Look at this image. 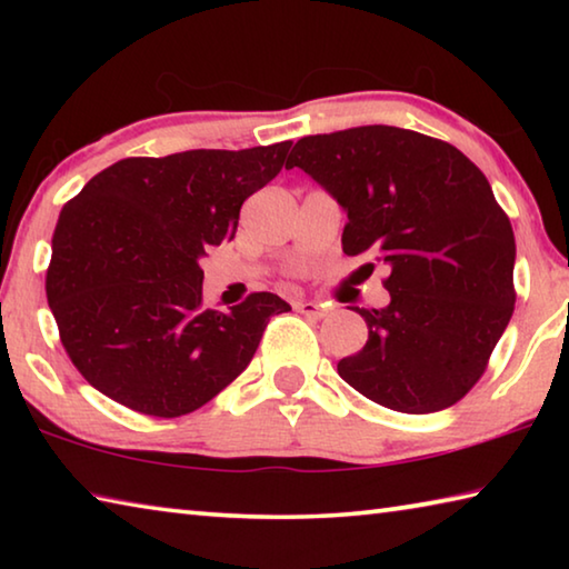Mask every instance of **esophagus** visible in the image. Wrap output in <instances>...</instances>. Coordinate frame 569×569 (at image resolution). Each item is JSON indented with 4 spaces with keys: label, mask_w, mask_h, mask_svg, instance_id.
Listing matches in <instances>:
<instances>
[{
    "label": "esophagus",
    "mask_w": 569,
    "mask_h": 569,
    "mask_svg": "<svg viewBox=\"0 0 569 569\" xmlns=\"http://www.w3.org/2000/svg\"><path fill=\"white\" fill-rule=\"evenodd\" d=\"M296 308H298V313L308 316V319H323V316L329 313V306L316 303V301H298Z\"/></svg>",
    "instance_id": "esophagus-1"
}]
</instances>
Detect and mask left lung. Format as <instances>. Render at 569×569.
Instances as JSON below:
<instances>
[{
  "label": "left lung",
  "instance_id": "obj_1",
  "mask_svg": "<svg viewBox=\"0 0 569 569\" xmlns=\"http://www.w3.org/2000/svg\"><path fill=\"white\" fill-rule=\"evenodd\" d=\"M286 168L339 200L346 256L371 253L391 271L387 308H353L369 341L339 361V377L393 411L457 403L485 373L517 298L512 223L485 172L449 142L391 124L308 134Z\"/></svg>",
  "mask_w": 569,
  "mask_h": 569
}]
</instances>
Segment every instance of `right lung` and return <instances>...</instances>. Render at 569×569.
I'll return each mask as SVG.
<instances>
[{
  "label": "right lung",
  "mask_w": 569,
  "mask_h": 569,
  "mask_svg": "<svg viewBox=\"0 0 569 569\" xmlns=\"http://www.w3.org/2000/svg\"><path fill=\"white\" fill-rule=\"evenodd\" d=\"M291 142L124 158L64 203L47 301L77 371L148 417H182L253 359L268 321L291 311L250 293L203 308L206 248L233 240L240 206L283 168Z\"/></svg>",
  "instance_id": "add662e5"
}]
</instances>
